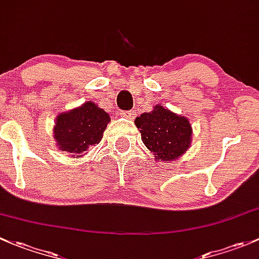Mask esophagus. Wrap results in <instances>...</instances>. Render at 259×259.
<instances>
[{
	"mask_svg": "<svg viewBox=\"0 0 259 259\" xmlns=\"http://www.w3.org/2000/svg\"><path fill=\"white\" fill-rule=\"evenodd\" d=\"M119 116L124 117V118L133 119V118H135V112H133V111H121V112H119Z\"/></svg>",
	"mask_w": 259,
	"mask_h": 259,
	"instance_id": "34e87169",
	"label": "esophagus"
}]
</instances>
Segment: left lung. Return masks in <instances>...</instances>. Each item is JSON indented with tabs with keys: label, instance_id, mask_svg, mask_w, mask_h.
Here are the masks:
<instances>
[{
	"label": "left lung",
	"instance_id": "left-lung-1",
	"mask_svg": "<svg viewBox=\"0 0 259 259\" xmlns=\"http://www.w3.org/2000/svg\"><path fill=\"white\" fill-rule=\"evenodd\" d=\"M141 138L157 161H172L186 152L192 130L187 118L157 105L135 121Z\"/></svg>",
	"mask_w": 259,
	"mask_h": 259
}]
</instances>
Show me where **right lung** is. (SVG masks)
<instances>
[{
  "label": "right lung",
  "mask_w": 259,
  "mask_h": 259,
  "mask_svg": "<svg viewBox=\"0 0 259 259\" xmlns=\"http://www.w3.org/2000/svg\"><path fill=\"white\" fill-rule=\"evenodd\" d=\"M110 121V114L93 102L60 114L53 130L58 148L66 153L83 156L101 142Z\"/></svg>",
  "instance_id": "1"
}]
</instances>
